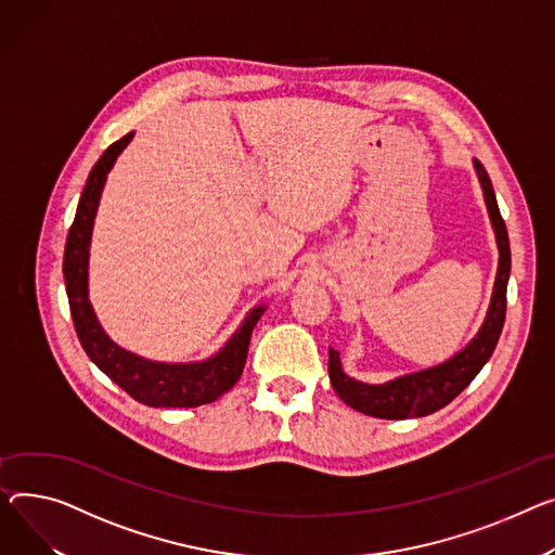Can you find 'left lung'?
<instances>
[{
    "mask_svg": "<svg viewBox=\"0 0 555 555\" xmlns=\"http://www.w3.org/2000/svg\"><path fill=\"white\" fill-rule=\"evenodd\" d=\"M475 176L485 194V205L491 218V228L498 243V274L493 283L491 304L479 325L477 335L451 359L437 365L424 367V371L395 377L386 384H365L344 373L339 352L330 348L327 373L330 384L335 392L350 405V409L379 417V420H405V417H424L451 403L473 379L482 371L485 363L491 359L506 314V283L511 274V247L506 225L500 216L495 192L487 169L479 160H473Z\"/></svg>",
    "mask_w": 555,
    "mask_h": 555,
    "instance_id": "obj_1",
    "label": "left lung"
}]
</instances>
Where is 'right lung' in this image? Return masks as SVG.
Masks as SVG:
<instances>
[{"label": "right lung", "mask_w": 555, "mask_h": 555, "mask_svg": "<svg viewBox=\"0 0 555 555\" xmlns=\"http://www.w3.org/2000/svg\"><path fill=\"white\" fill-rule=\"evenodd\" d=\"M131 140L133 131L111 144L93 165L68 230L62 272L70 317L89 359L135 401L152 405V409H196V405L216 401L238 382L245 367L251 330L263 317L266 306L251 308L228 344L203 361H154L118 346L106 335L89 301V249L106 176Z\"/></svg>", "instance_id": "add662e5"}]
</instances>
